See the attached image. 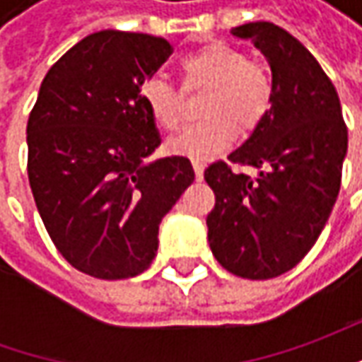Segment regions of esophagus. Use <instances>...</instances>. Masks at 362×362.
Instances as JSON below:
<instances>
[{"label": "esophagus", "instance_id": "34e87169", "mask_svg": "<svg viewBox=\"0 0 362 362\" xmlns=\"http://www.w3.org/2000/svg\"><path fill=\"white\" fill-rule=\"evenodd\" d=\"M191 163H193V171H195V177H197V179H203V171H205V165H203V160L193 159Z\"/></svg>", "mask_w": 362, "mask_h": 362}]
</instances>
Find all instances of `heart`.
Returning a JSON list of instances; mask_svg holds the SVG:
<instances>
[{
    "label": "heart",
    "mask_w": 362,
    "mask_h": 362,
    "mask_svg": "<svg viewBox=\"0 0 362 362\" xmlns=\"http://www.w3.org/2000/svg\"><path fill=\"white\" fill-rule=\"evenodd\" d=\"M187 86H207L202 115L169 141V151L191 159H207L226 151L242 132L257 129L274 103V82L262 64L250 62L242 49L226 42H209L181 58ZM141 100L160 129L173 132L183 122L181 96L165 78H148L141 86Z\"/></svg>",
    "instance_id": "obj_1"
}]
</instances>
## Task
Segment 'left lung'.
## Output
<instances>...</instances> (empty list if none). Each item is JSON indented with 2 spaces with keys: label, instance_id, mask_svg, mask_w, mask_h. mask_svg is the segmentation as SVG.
I'll return each mask as SVG.
<instances>
[{
  "label": "left lung",
  "instance_id": "left-lung-1",
  "mask_svg": "<svg viewBox=\"0 0 362 362\" xmlns=\"http://www.w3.org/2000/svg\"><path fill=\"white\" fill-rule=\"evenodd\" d=\"M252 40L270 64L274 103L230 162L257 177L233 174L217 160L205 169L216 193L207 240L231 274L268 280L292 270L310 252L341 191L349 132L330 78L294 35L270 21L231 30Z\"/></svg>",
  "mask_w": 362,
  "mask_h": 362
}]
</instances>
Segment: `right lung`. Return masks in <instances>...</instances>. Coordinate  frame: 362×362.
Masks as SVG:
<instances>
[{
    "instance_id": "1",
    "label": "right lung",
    "mask_w": 362,
    "mask_h": 362,
    "mask_svg": "<svg viewBox=\"0 0 362 362\" xmlns=\"http://www.w3.org/2000/svg\"><path fill=\"white\" fill-rule=\"evenodd\" d=\"M165 37L103 30L48 70L28 119V177L58 252L100 280L145 272L159 223L195 173L160 145L141 86L171 56Z\"/></svg>"
}]
</instances>
